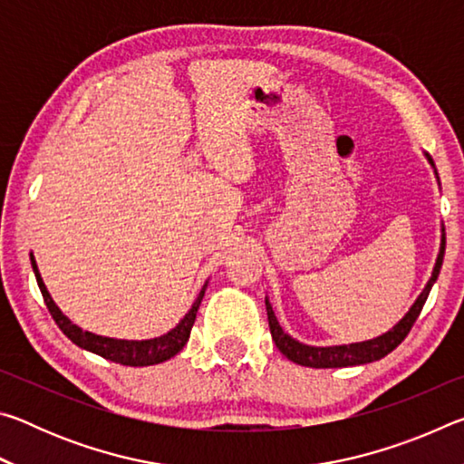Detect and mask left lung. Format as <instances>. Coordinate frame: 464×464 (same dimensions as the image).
Instances as JSON below:
<instances>
[{"instance_id": "8db88e82", "label": "left lung", "mask_w": 464, "mask_h": 464, "mask_svg": "<svg viewBox=\"0 0 464 464\" xmlns=\"http://www.w3.org/2000/svg\"><path fill=\"white\" fill-rule=\"evenodd\" d=\"M430 166L434 168V161L431 157L426 153ZM436 171V168H434ZM438 178V174H436ZM444 249H446V233L442 227V241H440V254L436 257V266L434 272H431V278L428 280L426 288L421 290V295L415 298V303L411 304V309L405 313V317L399 321V324L389 329L387 334H382L374 340H366V342H356V343H343V345H325V348H319V345H307L296 342L295 337H290L285 334V329L280 327L276 315H274L272 304L268 298H266V311H268V324H270V334L272 340L276 343V348L285 354L288 360H293L295 364L301 366H309V368H342V366H358V364H368L374 362V360H381L397 348L401 343L410 329L413 327L415 319L420 317V313L426 304V298L430 295L431 286L440 274V268H442V260H444Z\"/></svg>"}]
</instances>
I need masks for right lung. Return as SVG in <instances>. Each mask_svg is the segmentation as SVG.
<instances>
[{
  "instance_id": "obj_1",
  "label": "right lung",
  "mask_w": 464,
  "mask_h": 464,
  "mask_svg": "<svg viewBox=\"0 0 464 464\" xmlns=\"http://www.w3.org/2000/svg\"><path fill=\"white\" fill-rule=\"evenodd\" d=\"M30 262H33L34 276H36L38 288H41L43 298L46 303V309H49V313L54 319V324L59 325L61 332L65 334L75 345H80V348L93 352V354H98L106 360H112V362L122 364V366H151V364H160V362H166V360H169V358H174L178 352L186 345L188 337H190L196 313H198L204 290H207V282H204V286L198 293V296H196L192 309L186 313L184 319L179 321V324L171 329V332L163 334L160 337H153V340H140V342L114 340V337H104V335L83 332L82 327H77L65 315H63L61 309L54 304V301L51 298L49 290H46V286H44L34 256H30Z\"/></svg>"
}]
</instances>
